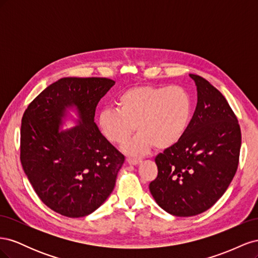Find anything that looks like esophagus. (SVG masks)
I'll return each mask as SVG.
<instances>
[{
    "label": "esophagus",
    "mask_w": 258,
    "mask_h": 258,
    "mask_svg": "<svg viewBox=\"0 0 258 258\" xmlns=\"http://www.w3.org/2000/svg\"><path fill=\"white\" fill-rule=\"evenodd\" d=\"M140 161H141V160H140V159H134V158H128L127 159V162L129 163L130 166H137V165H139Z\"/></svg>",
    "instance_id": "esophagus-1"
}]
</instances>
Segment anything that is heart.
<instances>
[{"label":"heart","instance_id":"b5f03b06","mask_svg":"<svg viewBox=\"0 0 258 258\" xmlns=\"http://www.w3.org/2000/svg\"><path fill=\"white\" fill-rule=\"evenodd\" d=\"M117 108H105L98 115L99 130L108 142L121 144L134 134L135 139L122 151L141 157L155 146L157 150L176 144L183 138L192 114V98L182 86H138L123 91Z\"/></svg>","mask_w":258,"mask_h":258}]
</instances>
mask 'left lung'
I'll return each mask as SVG.
<instances>
[{"label": "left lung", "instance_id": "obj_1", "mask_svg": "<svg viewBox=\"0 0 258 258\" xmlns=\"http://www.w3.org/2000/svg\"><path fill=\"white\" fill-rule=\"evenodd\" d=\"M198 102L183 138L157 155L158 175L150 184L157 205L171 215L194 216L220 199L236 174L241 131L227 100L204 77Z\"/></svg>", "mask_w": 258, "mask_h": 258}]
</instances>
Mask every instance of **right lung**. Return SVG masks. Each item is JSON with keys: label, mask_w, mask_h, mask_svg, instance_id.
<instances>
[{"label": "right lung", "mask_w": 258, "mask_h": 258, "mask_svg": "<svg viewBox=\"0 0 258 258\" xmlns=\"http://www.w3.org/2000/svg\"><path fill=\"white\" fill-rule=\"evenodd\" d=\"M114 85L101 77H63L45 88L23 114V171L40 199L63 216L91 214L115 187L124 156L95 122L99 101Z\"/></svg>", "instance_id": "obj_1"}]
</instances>
